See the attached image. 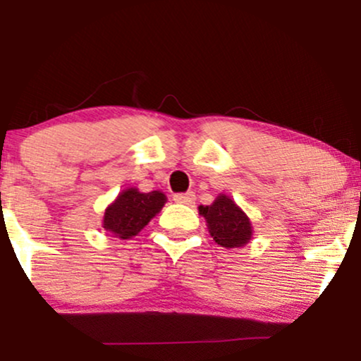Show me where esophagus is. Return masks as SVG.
<instances>
[{
    "instance_id": "esophagus-1",
    "label": "esophagus",
    "mask_w": 361,
    "mask_h": 361,
    "mask_svg": "<svg viewBox=\"0 0 361 361\" xmlns=\"http://www.w3.org/2000/svg\"><path fill=\"white\" fill-rule=\"evenodd\" d=\"M173 200L176 204H185V205H192L195 202V193L193 192H186V193H176L173 195Z\"/></svg>"
}]
</instances>
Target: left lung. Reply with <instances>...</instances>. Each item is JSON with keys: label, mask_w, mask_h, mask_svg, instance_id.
I'll return each instance as SVG.
<instances>
[{"label": "left lung", "mask_w": 361, "mask_h": 361, "mask_svg": "<svg viewBox=\"0 0 361 361\" xmlns=\"http://www.w3.org/2000/svg\"><path fill=\"white\" fill-rule=\"evenodd\" d=\"M198 212L205 217L214 241L222 247H241L250 243L252 235L250 217L227 195H219L212 205H200Z\"/></svg>", "instance_id": "8db88e82"}]
</instances>
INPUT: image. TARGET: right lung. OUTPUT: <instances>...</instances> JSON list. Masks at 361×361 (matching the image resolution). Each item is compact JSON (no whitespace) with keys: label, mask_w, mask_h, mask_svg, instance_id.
<instances>
[{"label":"right lung","mask_w":361,"mask_h":361,"mask_svg":"<svg viewBox=\"0 0 361 361\" xmlns=\"http://www.w3.org/2000/svg\"><path fill=\"white\" fill-rule=\"evenodd\" d=\"M166 204V195L161 192L142 193L137 188H127L106 207L103 229L114 238L132 239Z\"/></svg>","instance_id":"1"}]
</instances>
